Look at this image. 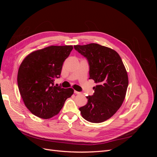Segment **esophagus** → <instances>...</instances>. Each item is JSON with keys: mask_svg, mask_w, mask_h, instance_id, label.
<instances>
[{"mask_svg": "<svg viewBox=\"0 0 157 157\" xmlns=\"http://www.w3.org/2000/svg\"><path fill=\"white\" fill-rule=\"evenodd\" d=\"M74 92H75V94H80L81 93L80 92H77V91H76V90H75L74 91Z\"/></svg>", "mask_w": 157, "mask_h": 157, "instance_id": "34e87169", "label": "esophagus"}]
</instances>
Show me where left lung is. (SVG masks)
<instances>
[{
    "mask_svg": "<svg viewBox=\"0 0 157 157\" xmlns=\"http://www.w3.org/2000/svg\"><path fill=\"white\" fill-rule=\"evenodd\" d=\"M75 49L88 59L90 79L98 85L86 105L79 108L85 120L99 123L110 118L124 100L128 77L120 56L116 51L96 43L75 45Z\"/></svg>",
    "mask_w": 157,
    "mask_h": 157,
    "instance_id": "1",
    "label": "left lung"
}]
</instances>
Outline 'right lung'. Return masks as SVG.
Returning <instances> with one entry per match:
<instances>
[{
    "label": "right lung",
    "mask_w": 157,
    "mask_h": 157,
    "mask_svg": "<svg viewBox=\"0 0 157 157\" xmlns=\"http://www.w3.org/2000/svg\"><path fill=\"white\" fill-rule=\"evenodd\" d=\"M73 46H50L31 52L17 73L19 91L25 106L35 116L47 119L58 115L74 90L54 86Z\"/></svg>",
    "instance_id": "add662e5"
}]
</instances>
